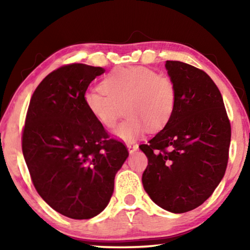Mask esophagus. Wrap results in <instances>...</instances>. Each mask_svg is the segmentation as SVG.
Returning <instances> with one entry per match:
<instances>
[{"label": "esophagus", "mask_w": 250, "mask_h": 250, "mask_svg": "<svg viewBox=\"0 0 250 250\" xmlns=\"http://www.w3.org/2000/svg\"><path fill=\"white\" fill-rule=\"evenodd\" d=\"M126 146H127L129 153H133V152L136 151V150L139 149V146L138 145H134V143H127V145H126Z\"/></svg>", "instance_id": "esophagus-1"}]
</instances>
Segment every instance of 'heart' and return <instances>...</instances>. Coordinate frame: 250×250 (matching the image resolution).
Returning a JSON list of instances; mask_svg holds the SVG:
<instances>
[{"label":"heart","mask_w":250,"mask_h":250,"mask_svg":"<svg viewBox=\"0 0 250 250\" xmlns=\"http://www.w3.org/2000/svg\"><path fill=\"white\" fill-rule=\"evenodd\" d=\"M100 90L85 93V107L99 124L111 128L124 105L127 117L114 131L116 138L123 141H134L146 127L151 132L159 131L175 112V84L168 76L150 68H116L102 80Z\"/></svg>","instance_id":"b5f03b06"}]
</instances>
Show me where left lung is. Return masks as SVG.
Segmentation results:
<instances>
[{
    "label": "left lung",
    "mask_w": 250,
    "mask_h": 250,
    "mask_svg": "<svg viewBox=\"0 0 250 250\" xmlns=\"http://www.w3.org/2000/svg\"><path fill=\"white\" fill-rule=\"evenodd\" d=\"M177 93L168 124L139 146L148 158L142 184L153 203L170 213L192 210L205 203L223 179L231 125L213 80L181 61H166Z\"/></svg>",
    "instance_id": "1"
}]
</instances>
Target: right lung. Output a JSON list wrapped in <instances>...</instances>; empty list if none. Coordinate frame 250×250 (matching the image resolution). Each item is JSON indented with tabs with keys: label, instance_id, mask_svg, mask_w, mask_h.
Returning <instances> with one entry per match:
<instances>
[{
	"label": "right lung",
	"instance_id": "obj_1",
	"mask_svg": "<svg viewBox=\"0 0 250 250\" xmlns=\"http://www.w3.org/2000/svg\"><path fill=\"white\" fill-rule=\"evenodd\" d=\"M101 67L71 63L50 73L30 99L22 153L33 184L58 213L88 220L107 207L116 173L128 157L84 104Z\"/></svg>",
	"mask_w": 250,
	"mask_h": 250
}]
</instances>
